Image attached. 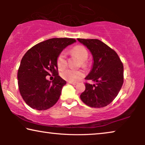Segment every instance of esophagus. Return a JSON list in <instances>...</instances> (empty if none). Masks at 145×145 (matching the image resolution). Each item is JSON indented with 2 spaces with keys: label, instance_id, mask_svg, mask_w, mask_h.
Masks as SVG:
<instances>
[{
  "label": "esophagus",
  "instance_id": "obj_1",
  "mask_svg": "<svg viewBox=\"0 0 145 145\" xmlns=\"http://www.w3.org/2000/svg\"><path fill=\"white\" fill-rule=\"evenodd\" d=\"M69 84H72V85H76V82H68Z\"/></svg>",
  "mask_w": 145,
  "mask_h": 145
}]
</instances>
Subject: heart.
Segmentation results:
<instances>
[{"label": "heart", "mask_w": 145, "mask_h": 145, "mask_svg": "<svg viewBox=\"0 0 145 145\" xmlns=\"http://www.w3.org/2000/svg\"><path fill=\"white\" fill-rule=\"evenodd\" d=\"M71 53L76 55L82 61V65H86V61L88 58V52L87 49L82 45H76L71 49ZM57 65L59 69H64L67 65V56L65 52L59 53L57 58ZM61 76L63 79L69 82H76L84 76V72L79 70H74L71 69H65L61 72Z\"/></svg>", "instance_id": "b5f03b06"}]
</instances>
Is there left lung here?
<instances>
[{"label":"left lung","mask_w":145,"mask_h":145,"mask_svg":"<svg viewBox=\"0 0 145 145\" xmlns=\"http://www.w3.org/2000/svg\"><path fill=\"white\" fill-rule=\"evenodd\" d=\"M93 56V67L85 79L96 84L85 83L80 99L92 108H103L118 96L123 83V65L118 55L106 43L97 39H80Z\"/></svg>","instance_id":"8db88e82"}]
</instances>
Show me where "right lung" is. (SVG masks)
Segmentation results:
<instances>
[{"label":"right lung","instance_id":"1","mask_svg":"<svg viewBox=\"0 0 145 145\" xmlns=\"http://www.w3.org/2000/svg\"><path fill=\"white\" fill-rule=\"evenodd\" d=\"M72 38H52L39 43L29 49L21 60L18 71L20 93L31 108L45 110L56 104L66 81L59 75L57 58ZM54 75L51 83L47 76Z\"/></svg>","mask_w":145,"mask_h":145}]
</instances>
